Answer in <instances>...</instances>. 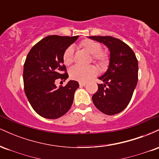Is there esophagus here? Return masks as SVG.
Wrapping results in <instances>:
<instances>
[{
	"mask_svg": "<svg viewBox=\"0 0 159 159\" xmlns=\"http://www.w3.org/2000/svg\"><path fill=\"white\" fill-rule=\"evenodd\" d=\"M86 84H87V83H85V82H79L80 86H85Z\"/></svg>",
	"mask_w": 159,
	"mask_h": 159,
	"instance_id": "esophagus-1",
	"label": "esophagus"
}]
</instances>
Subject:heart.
Segmentation results:
<instances>
[{
  "label": "heart",
  "instance_id": "1",
  "mask_svg": "<svg viewBox=\"0 0 159 159\" xmlns=\"http://www.w3.org/2000/svg\"><path fill=\"white\" fill-rule=\"evenodd\" d=\"M80 48H83L89 54H92L93 61L96 62L101 69H104L108 63V54L105 52L101 51V45L97 42L91 39H84L79 44ZM74 49L69 46L64 51L63 54V61L65 65L69 66L73 62ZM98 73L97 68L95 66L90 65L87 66H75L69 70V75L72 79L80 82L89 81L95 77Z\"/></svg>",
  "mask_w": 159,
  "mask_h": 159
}]
</instances>
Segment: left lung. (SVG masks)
Returning a JSON list of instances; mask_svg holds the SVG:
<instances>
[{
  "label": "left lung",
  "instance_id": "obj_1",
  "mask_svg": "<svg viewBox=\"0 0 159 159\" xmlns=\"http://www.w3.org/2000/svg\"><path fill=\"white\" fill-rule=\"evenodd\" d=\"M88 38L102 43L110 52L108 68L98 78L104 83L98 84L93 102L104 114H116L127 107L132 97L138 83V60L132 49L119 39L109 36Z\"/></svg>",
  "mask_w": 159,
  "mask_h": 159
}]
</instances>
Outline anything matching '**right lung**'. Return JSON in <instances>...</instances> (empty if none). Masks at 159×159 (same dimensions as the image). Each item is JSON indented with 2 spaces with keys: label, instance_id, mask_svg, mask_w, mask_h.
<instances>
[{
  "label": "right lung",
  "instance_id": "right-lung-1",
  "mask_svg": "<svg viewBox=\"0 0 159 159\" xmlns=\"http://www.w3.org/2000/svg\"><path fill=\"white\" fill-rule=\"evenodd\" d=\"M78 36H48L40 40L27 54L24 64L25 92L34 110L47 119H57L70 109L78 82L70 80L65 87H57V79L69 75L63 65L64 51Z\"/></svg>",
  "mask_w": 159,
  "mask_h": 159
}]
</instances>
